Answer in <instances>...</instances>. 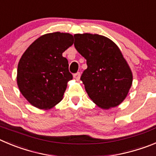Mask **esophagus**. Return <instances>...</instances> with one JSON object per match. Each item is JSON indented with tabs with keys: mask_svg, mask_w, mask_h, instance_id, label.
I'll list each match as a JSON object with an SVG mask.
<instances>
[{
	"mask_svg": "<svg viewBox=\"0 0 156 156\" xmlns=\"http://www.w3.org/2000/svg\"><path fill=\"white\" fill-rule=\"evenodd\" d=\"M73 77L74 78H75V79H76V80H79L80 78V73H75L73 75Z\"/></svg>",
	"mask_w": 156,
	"mask_h": 156,
	"instance_id": "1",
	"label": "esophagus"
}]
</instances>
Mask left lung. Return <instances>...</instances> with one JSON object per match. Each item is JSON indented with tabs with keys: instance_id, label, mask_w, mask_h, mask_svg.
<instances>
[{
	"instance_id": "left-lung-1",
	"label": "left lung",
	"mask_w": 156,
	"mask_h": 156,
	"mask_svg": "<svg viewBox=\"0 0 156 156\" xmlns=\"http://www.w3.org/2000/svg\"><path fill=\"white\" fill-rule=\"evenodd\" d=\"M74 46L87 59L80 77L88 96L103 109L119 105L132 84V73L113 41L97 34H76Z\"/></svg>"
}]
</instances>
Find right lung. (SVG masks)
<instances>
[{"label":"right lung","mask_w":156,"mask_h":156,"mask_svg":"<svg viewBox=\"0 0 156 156\" xmlns=\"http://www.w3.org/2000/svg\"><path fill=\"white\" fill-rule=\"evenodd\" d=\"M69 33L53 32L37 38L26 49L18 66L17 83L25 99L39 109L60 102L73 79L62 52L73 44Z\"/></svg>","instance_id":"right-lung-1"}]
</instances>
